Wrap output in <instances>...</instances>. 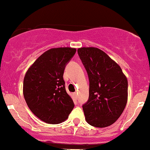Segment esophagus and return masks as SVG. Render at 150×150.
<instances>
[{
  "instance_id": "esophagus-1",
  "label": "esophagus",
  "mask_w": 150,
  "mask_h": 150,
  "mask_svg": "<svg viewBox=\"0 0 150 150\" xmlns=\"http://www.w3.org/2000/svg\"><path fill=\"white\" fill-rule=\"evenodd\" d=\"M72 95H73V96L75 98H78V93H73V94H72Z\"/></svg>"
}]
</instances>
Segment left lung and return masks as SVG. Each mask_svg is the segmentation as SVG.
Listing matches in <instances>:
<instances>
[{"label": "left lung", "mask_w": 150, "mask_h": 150, "mask_svg": "<svg viewBox=\"0 0 150 150\" xmlns=\"http://www.w3.org/2000/svg\"><path fill=\"white\" fill-rule=\"evenodd\" d=\"M78 55L89 78V98L83 105L86 120L104 128L121 115L128 99V81L120 66L96 47H81Z\"/></svg>", "instance_id": "1"}]
</instances>
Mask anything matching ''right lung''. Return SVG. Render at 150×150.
I'll return each instance as SVG.
<instances>
[{
  "label": "right lung",
  "mask_w": 150,
  "mask_h": 150,
  "mask_svg": "<svg viewBox=\"0 0 150 150\" xmlns=\"http://www.w3.org/2000/svg\"><path fill=\"white\" fill-rule=\"evenodd\" d=\"M76 52L71 47L52 48L44 52L28 69L23 93L31 112L47 124L62 123L73 109V100L66 92L63 74Z\"/></svg>",
  "instance_id": "right-lung-1"
}]
</instances>
